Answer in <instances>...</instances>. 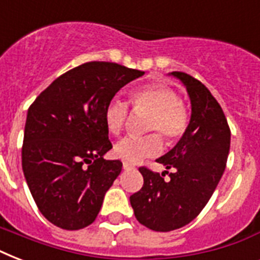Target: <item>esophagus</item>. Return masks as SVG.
I'll return each mask as SVG.
<instances>
[{"mask_svg":"<svg viewBox=\"0 0 260 260\" xmlns=\"http://www.w3.org/2000/svg\"><path fill=\"white\" fill-rule=\"evenodd\" d=\"M122 169H124V170H134L135 166H132V165H131V163L122 162Z\"/></svg>","mask_w":260,"mask_h":260,"instance_id":"esophagus-1","label":"esophagus"}]
</instances>
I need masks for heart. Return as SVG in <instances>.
Returning a JSON list of instances; mask_svg holds the SVG:
<instances>
[{
  "instance_id": "b5f03b06",
  "label": "heart",
  "mask_w": 260,
  "mask_h": 260,
  "mask_svg": "<svg viewBox=\"0 0 260 260\" xmlns=\"http://www.w3.org/2000/svg\"><path fill=\"white\" fill-rule=\"evenodd\" d=\"M131 104L135 109L150 112L147 129L158 131L170 143L177 142L185 135L190 121L189 108L179 100L175 90L165 83H151L131 93ZM128 117V105L113 100L104 112V121L110 134L118 135ZM163 150L162 136L156 132L146 136H126L116 143L114 155L126 163H139L152 158Z\"/></svg>"
}]
</instances>
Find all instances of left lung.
<instances>
[{
  "instance_id": "left-lung-1",
  "label": "left lung",
  "mask_w": 260,
  "mask_h": 260,
  "mask_svg": "<svg viewBox=\"0 0 260 260\" xmlns=\"http://www.w3.org/2000/svg\"><path fill=\"white\" fill-rule=\"evenodd\" d=\"M170 74L189 94V126L173 150L156 159L173 173L160 175L140 167L144 183L129 197L138 221L156 232L178 230L201 213L225 170L231 146L225 114L208 87L186 73ZM165 173L170 180L164 181Z\"/></svg>"
}]
</instances>
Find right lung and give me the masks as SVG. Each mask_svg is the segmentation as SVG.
Listing matches in <instances>:
<instances>
[{
    "label": "right lung",
    "instance_id": "add662e5",
    "mask_svg": "<svg viewBox=\"0 0 260 260\" xmlns=\"http://www.w3.org/2000/svg\"><path fill=\"white\" fill-rule=\"evenodd\" d=\"M142 75L117 63H83L55 79L29 106L22 171L39 210L54 225L82 230L97 217L122 167L104 159L112 148L104 112L118 90Z\"/></svg>",
    "mask_w": 260,
    "mask_h": 260
}]
</instances>
